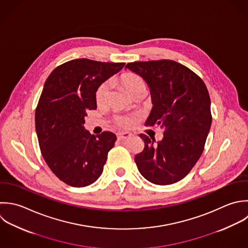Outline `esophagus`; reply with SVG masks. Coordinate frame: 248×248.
<instances>
[{
	"label": "esophagus",
	"mask_w": 248,
	"mask_h": 248,
	"mask_svg": "<svg viewBox=\"0 0 248 248\" xmlns=\"http://www.w3.org/2000/svg\"><path fill=\"white\" fill-rule=\"evenodd\" d=\"M118 136V139L119 140H124V139H126V138H129L131 136V133L129 132H120L117 134Z\"/></svg>",
	"instance_id": "34e87169"
}]
</instances>
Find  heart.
Returning a JSON list of instances; mask_svg holds the SVG:
<instances>
[{"instance_id":"obj_1","label":"heart","mask_w":248,"mask_h":248,"mask_svg":"<svg viewBox=\"0 0 248 248\" xmlns=\"http://www.w3.org/2000/svg\"><path fill=\"white\" fill-rule=\"evenodd\" d=\"M121 81L123 85L125 87V89L128 91V93L134 96L139 93H145L146 92V84L144 80L135 73H124L121 77ZM110 81H105L101 83L95 92V100L98 105L104 104L108 98L109 92H110ZM117 123L120 126L123 127H129L134 123L133 118L129 116H119L117 117Z\"/></svg>"}]
</instances>
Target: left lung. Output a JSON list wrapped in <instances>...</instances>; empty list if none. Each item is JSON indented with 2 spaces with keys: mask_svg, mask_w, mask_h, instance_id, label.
Masks as SVG:
<instances>
[{
  "mask_svg": "<svg viewBox=\"0 0 248 248\" xmlns=\"http://www.w3.org/2000/svg\"><path fill=\"white\" fill-rule=\"evenodd\" d=\"M125 68L141 76L150 89L153 108L145 125L164 129L159 142L140 134L145 148L135 155L137 168L155 185L175 184L203 153L212 124L208 89L192 70L174 61L135 62Z\"/></svg>",
  "mask_w": 248,
  "mask_h": 248,
  "instance_id": "8db88e82",
  "label": "left lung"
}]
</instances>
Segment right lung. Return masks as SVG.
Returning a JSON list of instances; mask_svg holds the SVG:
<instances>
[{
	"label": "right lung",
	"instance_id": "right-lung-1",
	"mask_svg": "<svg viewBox=\"0 0 248 248\" xmlns=\"http://www.w3.org/2000/svg\"><path fill=\"white\" fill-rule=\"evenodd\" d=\"M124 64L72 60L56 67L45 81L34 116L38 144L48 167L70 186H90L102 174L117 136L110 131L91 135L85 117L96 109L98 86Z\"/></svg>",
	"mask_w": 248,
	"mask_h": 248
}]
</instances>
